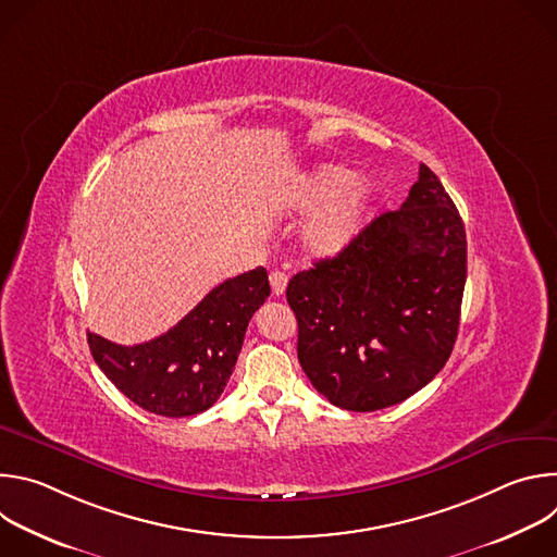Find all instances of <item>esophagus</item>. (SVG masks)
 Listing matches in <instances>:
<instances>
[{"mask_svg": "<svg viewBox=\"0 0 557 557\" xmlns=\"http://www.w3.org/2000/svg\"><path fill=\"white\" fill-rule=\"evenodd\" d=\"M269 280H271V288H273V295H284V290H286V284H288V275L286 273H282V271H273L271 275H269Z\"/></svg>", "mask_w": 557, "mask_h": 557, "instance_id": "esophagus-1", "label": "esophagus"}]
</instances>
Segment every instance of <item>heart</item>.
<instances>
[{
	"label": "heart",
	"instance_id": "obj_1",
	"mask_svg": "<svg viewBox=\"0 0 557 557\" xmlns=\"http://www.w3.org/2000/svg\"><path fill=\"white\" fill-rule=\"evenodd\" d=\"M376 185L368 176H352L348 168L324 163L310 170L297 187L301 209H321L306 224V245L317 256H337L352 245L368 222Z\"/></svg>",
	"mask_w": 557,
	"mask_h": 557
}]
</instances>
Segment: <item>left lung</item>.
Masks as SVG:
<instances>
[{
    "mask_svg": "<svg viewBox=\"0 0 557 557\" xmlns=\"http://www.w3.org/2000/svg\"><path fill=\"white\" fill-rule=\"evenodd\" d=\"M467 277L465 224L436 174L335 258L293 275L299 363L326 399L374 412L425 387L454 350Z\"/></svg>",
    "mask_w": 557,
    "mask_h": 557,
    "instance_id": "8db88e82",
    "label": "left lung"
}]
</instances>
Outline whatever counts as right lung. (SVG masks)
<instances>
[{"label": "right lung", "instance_id": "right-lung-1", "mask_svg": "<svg viewBox=\"0 0 557 557\" xmlns=\"http://www.w3.org/2000/svg\"><path fill=\"white\" fill-rule=\"evenodd\" d=\"M271 295L267 269L215 286L165 335L119 346L88 333L103 374L138 408L158 417H194L211 408L235 368L253 312Z\"/></svg>", "mask_w": 557, "mask_h": 557}]
</instances>
